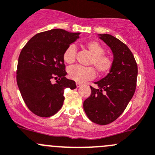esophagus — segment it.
I'll list each match as a JSON object with an SVG mask.
<instances>
[{"mask_svg": "<svg viewBox=\"0 0 155 155\" xmlns=\"http://www.w3.org/2000/svg\"><path fill=\"white\" fill-rule=\"evenodd\" d=\"M81 85H82L81 83H79V82H77V83H76L77 87H80L81 86Z\"/></svg>", "mask_w": 155, "mask_h": 155, "instance_id": "obj_1", "label": "esophagus"}]
</instances>
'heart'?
Returning <instances> with one entry per match:
<instances>
[{
    "mask_svg": "<svg viewBox=\"0 0 155 155\" xmlns=\"http://www.w3.org/2000/svg\"><path fill=\"white\" fill-rule=\"evenodd\" d=\"M85 48L89 51L92 57L90 60V64L94 66L100 74H106L111 70L113 61L110 56L104 54V46L97 41L93 40L85 44ZM77 49L74 45H70L63 54V59L67 64H72L76 59ZM68 74L69 78L77 82H84L91 80L96 76L95 70L93 67H82L74 65L68 68Z\"/></svg>",
    "mask_w": 155,
    "mask_h": 155,
    "instance_id": "b5f03b06",
    "label": "heart"
}]
</instances>
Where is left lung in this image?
I'll list each match as a JSON object with an SVG mask.
<instances>
[{
	"label": "left lung",
	"mask_w": 155,
	"mask_h": 155,
	"mask_svg": "<svg viewBox=\"0 0 155 155\" xmlns=\"http://www.w3.org/2000/svg\"><path fill=\"white\" fill-rule=\"evenodd\" d=\"M113 54V64L108 74L91 87V96L84 102V110L93 123L107 125L124 112L136 87L138 67L127 45L110 34H99Z\"/></svg>",
	"instance_id": "left-lung-1"
}]
</instances>
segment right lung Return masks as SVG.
<instances>
[{
  "label": "right lung",
  "mask_w": 155,
  "mask_h": 155,
  "mask_svg": "<svg viewBox=\"0 0 155 155\" xmlns=\"http://www.w3.org/2000/svg\"><path fill=\"white\" fill-rule=\"evenodd\" d=\"M80 32L53 29L31 38L20 54L17 82L25 104L40 117H49L61 108L64 89L76 88L65 78L63 54ZM57 80L54 83L52 79Z\"/></svg>",
  "instance_id": "right-lung-1"
}]
</instances>
